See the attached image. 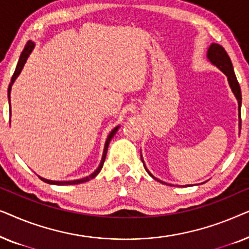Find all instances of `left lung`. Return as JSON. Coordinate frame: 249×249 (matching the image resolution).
Returning <instances> with one entry per match:
<instances>
[{"label": "left lung", "mask_w": 249, "mask_h": 249, "mask_svg": "<svg viewBox=\"0 0 249 249\" xmlns=\"http://www.w3.org/2000/svg\"><path fill=\"white\" fill-rule=\"evenodd\" d=\"M207 57H209V60L214 64V66H216L220 70H222L223 72L227 74L231 89H232L234 96H236L238 100V105H239V120H240L239 125L241 128V115H240L241 90H240V86H239V83H238V80H237L236 74H234L233 67H232V63H231L230 57H229V55H228V53L226 52V50H224L221 45H219V44H212V45L210 46L209 51H207ZM146 171L148 172V170L146 169ZM149 175H151V173H149ZM153 178H154V177H153ZM154 179L158 180L156 178H154Z\"/></svg>", "instance_id": "obj_1"}]
</instances>
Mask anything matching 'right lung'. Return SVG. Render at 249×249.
Returning <instances> with one entry per match:
<instances>
[{
    "instance_id": "right-lung-1",
    "label": "right lung",
    "mask_w": 249,
    "mask_h": 249,
    "mask_svg": "<svg viewBox=\"0 0 249 249\" xmlns=\"http://www.w3.org/2000/svg\"><path fill=\"white\" fill-rule=\"evenodd\" d=\"M34 46H35V44H34L33 42H30V40H29V42L26 44L25 49H23L22 53H21V55H20V57H19V61H18V64H17V68H16V70H15V73H13V76H12V78H11V84L9 85V88H8V96H9V101H10V90H11V86H12L13 81L16 80V78L19 76V73H20V72H21V70H22V68H23V64L26 63V61H27V59H28V56H29L30 52H32L33 49H34ZM10 113H11V107H10ZM118 128H119V127L114 128L113 130H112V131L110 132V135H108V137H107V142H105V146H104V152H103V156H102L101 164H100V166H98V168H97L96 171H95L94 173H91L90 176L86 177V178L79 179V180H73V181H52V180H47V179L40 178V177H39V178L42 179L44 182H46V183H52V185H78V183H83V182L89 181L90 179L95 178V177H96V176L98 175V173H100L101 169L103 168V164H104L105 158H107V153L108 144H110L111 139L113 138V136L115 135V132H117Z\"/></svg>"
}]
</instances>
